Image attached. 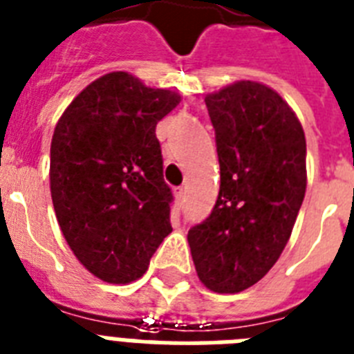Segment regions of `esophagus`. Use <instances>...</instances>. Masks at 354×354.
Segmentation results:
<instances>
[{"mask_svg": "<svg viewBox=\"0 0 354 354\" xmlns=\"http://www.w3.org/2000/svg\"><path fill=\"white\" fill-rule=\"evenodd\" d=\"M174 194H176L178 202H183V200H185V189H183V187L176 189V191H174Z\"/></svg>", "mask_w": 354, "mask_h": 354, "instance_id": "esophagus-1", "label": "esophagus"}]
</instances>
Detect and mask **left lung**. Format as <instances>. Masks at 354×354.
Listing matches in <instances>:
<instances>
[{
	"label": "left lung",
	"mask_w": 354,
	"mask_h": 354,
	"mask_svg": "<svg viewBox=\"0 0 354 354\" xmlns=\"http://www.w3.org/2000/svg\"><path fill=\"white\" fill-rule=\"evenodd\" d=\"M216 134L220 192L187 240L198 278L240 292L266 277L291 238L307 187L306 134L263 83L234 82L205 96Z\"/></svg>",
	"instance_id": "8db88e82"
}]
</instances>
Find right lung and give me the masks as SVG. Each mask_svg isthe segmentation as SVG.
<instances>
[{
  "mask_svg": "<svg viewBox=\"0 0 354 354\" xmlns=\"http://www.w3.org/2000/svg\"><path fill=\"white\" fill-rule=\"evenodd\" d=\"M182 96L118 71L83 88L57 120L50 196L71 251L107 283L143 277L171 227L156 123Z\"/></svg>",
  "mask_w": 354,
  "mask_h": 354,
  "instance_id": "1",
  "label": "right lung"
}]
</instances>
